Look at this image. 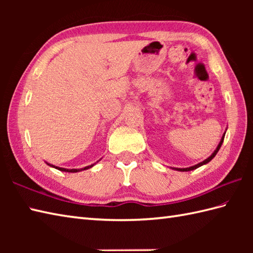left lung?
Masks as SVG:
<instances>
[{
  "instance_id": "obj_1",
  "label": "left lung",
  "mask_w": 253,
  "mask_h": 253,
  "mask_svg": "<svg viewBox=\"0 0 253 253\" xmlns=\"http://www.w3.org/2000/svg\"><path fill=\"white\" fill-rule=\"evenodd\" d=\"M224 137H225V135H223V137H222V139H221V142L218 143V146H217V148H216V150L215 151H214L213 153H212V155L211 157H209L207 160H204L203 162H201V163H199V164H197V165H193V166H190V168H187V169H176L177 170H180V171H188V170H192V169H198V168H200V166H202V165H204V164H207V163H209L210 161H211L214 157H215L216 155V153L218 152V150L221 149V147H222V143H223V141H224Z\"/></svg>"
}]
</instances>
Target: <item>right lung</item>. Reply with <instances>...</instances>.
Listing matches in <instances>:
<instances>
[{
	"label": "right lung",
	"mask_w": 253,
	"mask_h": 253,
	"mask_svg": "<svg viewBox=\"0 0 253 253\" xmlns=\"http://www.w3.org/2000/svg\"><path fill=\"white\" fill-rule=\"evenodd\" d=\"M50 165V164H49ZM52 166V168H55L57 169L58 170H62V171H68V173H77V171H80V170H84V169H88L90 168H92L93 165H90V166H85L84 169H62V168H56V166H53V165H50Z\"/></svg>",
	"instance_id": "right-lung-1"
}]
</instances>
